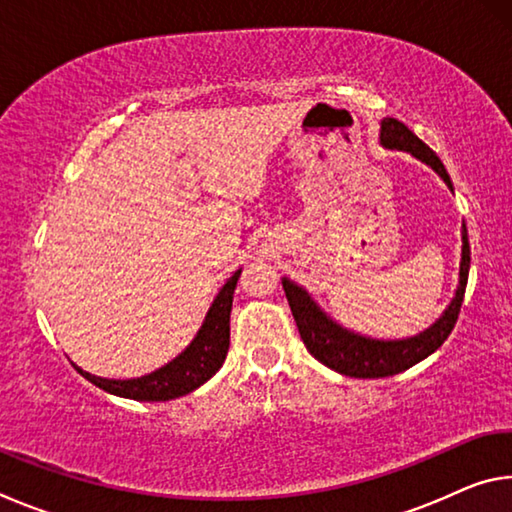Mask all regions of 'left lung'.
Wrapping results in <instances>:
<instances>
[{
	"instance_id": "left-lung-1",
	"label": "left lung",
	"mask_w": 512,
	"mask_h": 512,
	"mask_svg": "<svg viewBox=\"0 0 512 512\" xmlns=\"http://www.w3.org/2000/svg\"><path fill=\"white\" fill-rule=\"evenodd\" d=\"M379 142L381 146H386V149L406 151L411 153L413 158L429 164L454 192L452 178H449L445 164L440 162L438 155L433 153L418 135L409 131L402 121H397L393 117H386L381 121ZM467 275H470V241H467V228L463 223L461 273H458V289L454 300L449 302L445 314L429 329H424L418 336H411V339L402 341H377L368 339V336L354 334L350 329L336 325L334 320L309 298V293L298 287L296 282L284 277L282 287L284 293H287L291 314L296 318L300 339L307 345L311 357H316L320 363H325L327 368L341 372L345 377L379 379L397 375V372L415 366V363L427 359L431 352H436L440 345L447 341V336L452 334V329L456 325L458 314H461Z\"/></svg>"
}]
</instances>
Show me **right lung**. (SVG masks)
Returning <instances> with one entry per match:
<instances>
[{"label":"right lung","mask_w":512,"mask_h":512,"mask_svg":"<svg viewBox=\"0 0 512 512\" xmlns=\"http://www.w3.org/2000/svg\"><path fill=\"white\" fill-rule=\"evenodd\" d=\"M239 275L241 271L228 277V282L223 284L219 296L214 298L210 311H207L196 339L187 345L185 352H180L176 359L169 361L167 366L137 379H103L90 375V372L81 370L79 366L74 368L106 393L128 397V400L137 402H167L196 391L198 386L205 384L223 366L225 354H228L232 296H235Z\"/></svg>","instance_id":"right-lung-1"}]
</instances>
